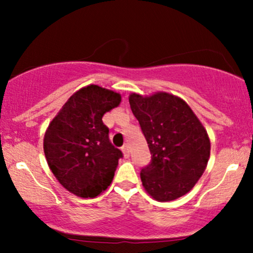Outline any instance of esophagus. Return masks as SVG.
<instances>
[{
    "instance_id": "obj_1",
    "label": "esophagus",
    "mask_w": 253,
    "mask_h": 253,
    "mask_svg": "<svg viewBox=\"0 0 253 253\" xmlns=\"http://www.w3.org/2000/svg\"><path fill=\"white\" fill-rule=\"evenodd\" d=\"M123 153H124V157L125 158H128L129 157V149L127 145H125V146L123 147Z\"/></svg>"
}]
</instances>
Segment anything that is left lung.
<instances>
[{
    "label": "left lung",
    "mask_w": 253,
    "mask_h": 253,
    "mask_svg": "<svg viewBox=\"0 0 253 253\" xmlns=\"http://www.w3.org/2000/svg\"><path fill=\"white\" fill-rule=\"evenodd\" d=\"M128 100L152 158L140 171L145 190L159 202L185 195L210 161L207 130L188 103L176 95L157 91L143 96L132 92Z\"/></svg>",
    "instance_id": "obj_1"
}]
</instances>
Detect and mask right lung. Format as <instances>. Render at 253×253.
I'll return each mask as SVG.
<instances>
[{
	"mask_svg": "<svg viewBox=\"0 0 253 253\" xmlns=\"http://www.w3.org/2000/svg\"><path fill=\"white\" fill-rule=\"evenodd\" d=\"M120 102L119 92L90 84L70 96L46 129L48 168L76 196L96 197L113 181L123 152L109 141L102 118Z\"/></svg>",
	"mask_w": 253,
	"mask_h": 253,
	"instance_id": "1",
	"label": "right lung"
}]
</instances>
